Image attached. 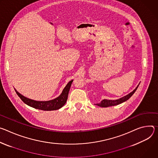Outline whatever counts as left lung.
I'll return each instance as SVG.
<instances>
[{"mask_svg":"<svg viewBox=\"0 0 158 158\" xmlns=\"http://www.w3.org/2000/svg\"><path fill=\"white\" fill-rule=\"evenodd\" d=\"M139 85L136 87V88L130 94H129L128 95L122 97L119 99L117 100H107V99H104L103 100H102L99 103H97L96 105L99 107H110V106H117V105H118L120 103H123L124 102H126V100H127L136 91L137 89L138 88Z\"/></svg>","mask_w":158,"mask_h":158,"instance_id":"8db88e82","label":"left lung"}]
</instances>
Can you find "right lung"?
I'll list each match as a JSON object with an SVG mask.
<instances>
[{
    "label": "right lung",
    "instance_id": "right-lung-1",
    "mask_svg": "<svg viewBox=\"0 0 158 158\" xmlns=\"http://www.w3.org/2000/svg\"><path fill=\"white\" fill-rule=\"evenodd\" d=\"M73 81V80H72L68 83L66 86L64 88L62 93L59 97L53 100L49 101H36L29 99L19 94L15 89V91L17 95L22 100V101H23L24 103H25L30 107L42 110H55L61 108L66 103L68 98V93L70 89V86H71Z\"/></svg>",
    "mask_w": 158,
    "mask_h": 158
}]
</instances>
